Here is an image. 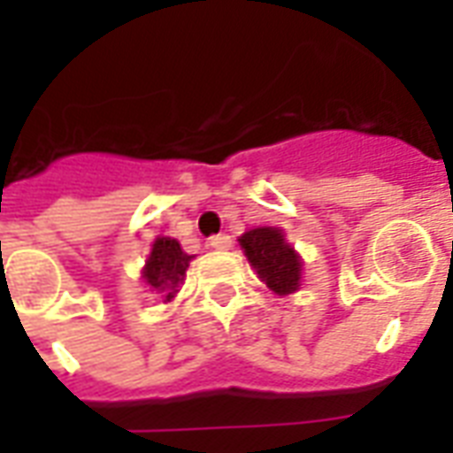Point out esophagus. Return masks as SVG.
<instances>
[{
	"label": "esophagus",
	"instance_id": "34e87169",
	"mask_svg": "<svg viewBox=\"0 0 453 453\" xmlns=\"http://www.w3.org/2000/svg\"><path fill=\"white\" fill-rule=\"evenodd\" d=\"M208 245L213 247V250H230V247H233V237L226 235V233H220V235L211 237Z\"/></svg>",
	"mask_w": 453,
	"mask_h": 453
}]
</instances>
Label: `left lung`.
<instances>
[{
	"label": "left lung",
	"mask_w": 453,
	"mask_h": 453,
	"mask_svg": "<svg viewBox=\"0 0 453 453\" xmlns=\"http://www.w3.org/2000/svg\"><path fill=\"white\" fill-rule=\"evenodd\" d=\"M247 259L257 274L279 296L294 294L301 281V259L276 227H255L240 237Z\"/></svg>",
	"instance_id": "left-lung-1"
}]
</instances>
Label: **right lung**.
Returning <instances> with one entry per match:
<instances>
[{
  "label": "right lung",
  "mask_w": 453,
  "mask_h": 453,
  "mask_svg": "<svg viewBox=\"0 0 453 453\" xmlns=\"http://www.w3.org/2000/svg\"><path fill=\"white\" fill-rule=\"evenodd\" d=\"M188 262H191V255H187L179 247L177 240L157 237L155 245H152L148 262H145V269H142V279H145V284L150 288L165 294V298L169 301L174 296V291H177V286L184 281Z\"/></svg>",
  "instance_id": "obj_1"
}]
</instances>
